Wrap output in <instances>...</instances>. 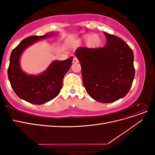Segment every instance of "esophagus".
<instances>
[{
	"instance_id": "34e87169",
	"label": "esophagus",
	"mask_w": 155,
	"mask_h": 155,
	"mask_svg": "<svg viewBox=\"0 0 155 155\" xmlns=\"http://www.w3.org/2000/svg\"><path fill=\"white\" fill-rule=\"evenodd\" d=\"M72 63H79V61H78V59L76 57H74V59H73V61H72Z\"/></svg>"
}]
</instances>
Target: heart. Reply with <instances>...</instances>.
Wrapping results in <instances>:
<instances>
[{"instance_id":"obj_1","label":"heart","mask_w":155,"mask_h":155,"mask_svg":"<svg viewBox=\"0 0 155 155\" xmlns=\"http://www.w3.org/2000/svg\"><path fill=\"white\" fill-rule=\"evenodd\" d=\"M83 41H87L86 46L88 48L96 49L102 44V39L98 34H86L82 37Z\"/></svg>"}]
</instances>
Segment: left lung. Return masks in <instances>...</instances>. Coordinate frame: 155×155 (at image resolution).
Here are the masks:
<instances>
[{"mask_svg":"<svg viewBox=\"0 0 155 155\" xmlns=\"http://www.w3.org/2000/svg\"><path fill=\"white\" fill-rule=\"evenodd\" d=\"M104 48H78L75 54L80 61L83 85L94 100L107 104L127 95L134 78V54L129 46L114 35L104 32Z\"/></svg>","mask_w":155,"mask_h":155,"instance_id":"obj_1","label":"left lung"}]
</instances>
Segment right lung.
Returning <instances> with one entry per match:
<instances>
[{
  "label": "right lung",
  "instance_id": "right-lung-1",
  "mask_svg": "<svg viewBox=\"0 0 155 155\" xmlns=\"http://www.w3.org/2000/svg\"><path fill=\"white\" fill-rule=\"evenodd\" d=\"M55 34L53 32L27 37L11 53L8 69L9 81L18 97L30 104H44L57 96L62 88L64 75L71 67L73 57L64 61H53L44 72L38 75L28 74L22 70L20 59L24 51L39 41Z\"/></svg>",
  "mask_w": 155,
  "mask_h": 155
}]
</instances>
